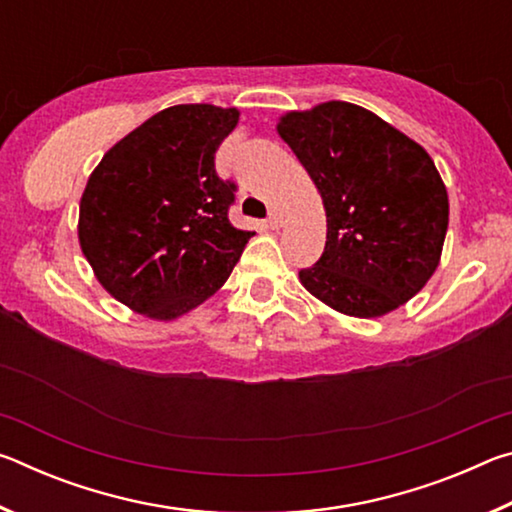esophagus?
I'll return each mask as SVG.
<instances>
[{
    "label": "esophagus",
    "instance_id": "esophagus-1",
    "mask_svg": "<svg viewBox=\"0 0 512 512\" xmlns=\"http://www.w3.org/2000/svg\"><path fill=\"white\" fill-rule=\"evenodd\" d=\"M284 223V214L280 210H271V214H268V225H271L273 230H280Z\"/></svg>",
    "mask_w": 512,
    "mask_h": 512
}]
</instances>
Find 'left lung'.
I'll return each mask as SVG.
<instances>
[{
	"label": "left lung",
	"instance_id": "obj_1",
	"mask_svg": "<svg viewBox=\"0 0 512 512\" xmlns=\"http://www.w3.org/2000/svg\"><path fill=\"white\" fill-rule=\"evenodd\" d=\"M277 135L323 198L327 241L300 284L339 314L379 318L436 273L449 223L431 155L375 112L348 101L289 110Z\"/></svg>",
	"mask_w": 512,
	"mask_h": 512
}]
</instances>
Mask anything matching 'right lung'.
<instances>
[{"label": "right lung", "instance_id": "add662e5", "mask_svg": "<svg viewBox=\"0 0 512 512\" xmlns=\"http://www.w3.org/2000/svg\"><path fill=\"white\" fill-rule=\"evenodd\" d=\"M237 108H164L106 151L79 205V244L112 298L151 320H176L214 296L255 232L228 221L235 185L214 153Z\"/></svg>", "mask_w": 512, "mask_h": 512}]
</instances>
